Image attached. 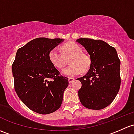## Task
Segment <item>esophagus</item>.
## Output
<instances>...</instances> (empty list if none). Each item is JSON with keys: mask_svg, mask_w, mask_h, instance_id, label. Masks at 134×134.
<instances>
[{"mask_svg": "<svg viewBox=\"0 0 134 134\" xmlns=\"http://www.w3.org/2000/svg\"><path fill=\"white\" fill-rule=\"evenodd\" d=\"M69 83H72L73 81H74V78H69Z\"/></svg>", "mask_w": 134, "mask_h": 134, "instance_id": "obj_1", "label": "esophagus"}]
</instances>
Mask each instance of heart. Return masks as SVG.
Returning a JSON list of instances; mask_svg holds the SVG:
<instances>
[{"label":"heart","mask_w":134,"mask_h":134,"mask_svg":"<svg viewBox=\"0 0 134 134\" xmlns=\"http://www.w3.org/2000/svg\"><path fill=\"white\" fill-rule=\"evenodd\" d=\"M63 54L58 49H53L49 53V58L52 64L59 69L65 67V58L69 60V65L63 70V74L68 76H74L81 71H88L91 65V59L82 53V49L74 42H67L62 47Z\"/></svg>","instance_id":"obj_1"}]
</instances>
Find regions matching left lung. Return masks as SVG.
<instances>
[{
    "instance_id": "1",
    "label": "left lung",
    "mask_w": 134,
    "mask_h": 134,
    "mask_svg": "<svg viewBox=\"0 0 134 134\" xmlns=\"http://www.w3.org/2000/svg\"><path fill=\"white\" fill-rule=\"evenodd\" d=\"M89 54L91 65L78 91L80 102L89 109L101 110L108 106L121 85L120 60L114 47L100 40L81 38L76 40Z\"/></svg>"
}]
</instances>
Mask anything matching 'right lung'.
<instances>
[{"instance_id":"obj_1","label":"right lung","mask_w":134,"mask_h":134,"mask_svg":"<svg viewBox=\"0 0 134 134\" xmlns=\"http://www.w3.org/2000/svg\"><path fill=\"white\" fill-rule=\"evenodd\" d=\"M62 38H37L18 49L12 65L15 90L29 109L40 114L57 110L69 85L49 58V53Z\"/></svg>"}]
</instances>
